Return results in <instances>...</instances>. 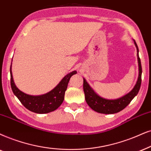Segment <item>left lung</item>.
<instances>
[{"label": "left lung", "mask_w": 151, "mask_h": 151, "mask_svg": "<svg viewBox=\"0 0 151 151\" xmlns=\"http://www.w3.org/2000/svg\"><path fill=\"white\" fill-rule=\"evenodd\" d=\"M134 45L137 50V60L139 65V77L136 84L130 92L127 93L121 98L116 100H107L101 98L100 96L95 93L92 88L90 86L86 79L83 78V91L85 94V99L88 105L94 110L95 111L101 114H116L124 109L130 103L133 98L138 94L142 83V68L141 64V60L139 56V49L136 42L134 40Z\"/></svg>", "instance_id": "left-lung-1"}]
</instances>
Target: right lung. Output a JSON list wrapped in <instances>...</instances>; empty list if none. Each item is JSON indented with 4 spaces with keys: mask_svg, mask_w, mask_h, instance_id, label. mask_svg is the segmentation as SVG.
I'll return each instance as SVG.
<instances>
[{
    "mask_svg": "<svg viewBox=\"0 0 151 151\" xmlns=\"http://www.w3.org/2000/svg\"><path fill=\"white\" fill-rule=\"evenodd\" d=\"M77 74L73 71L63 78L59 83L51 91L41 95H30L23 93L15 85L12 74V65L10 66V83L14 94L21 103L30 111L37 114H47L57 109L64 100L65 93L68 88L70 78Z\"/></svg>",
    "mask_w": 151,
    "mask_h": 151,
    "instance_id": "add662e5",
    "label": "right lung"
}]
</instances>
